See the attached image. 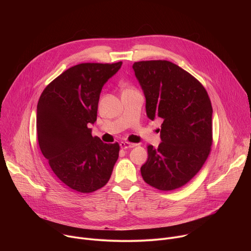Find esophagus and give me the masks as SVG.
I'll use <instances>...</instances> for the list:
<instances>
[{"label": "esophagus", "mask_w": 251, "mask_h": 251, "mask_svg": "<svg viewBox=\"0 0 251 251\" xmlns=\"http://www.w3.org/2000/svg\"><path fill=\"white\" fill-rule=\"evenodd\" d=\"M135 146H137V144H134V143H129V142H121L120 143V147L122 149H130V148H134Z\"/></svg>", "instance_id": "esophagus-1"}]
</instances>
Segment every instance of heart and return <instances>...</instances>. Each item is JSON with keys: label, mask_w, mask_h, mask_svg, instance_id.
Returning a JSON list of instances; mask_svg holds the SVG:
<instances>
[{"label": "heart", "mask_w": 251, "mask_h": 251, "mask_svg": "<svg viewBox=\"0 0 251 251\" xmlns=\"http://www.w3.org/2000/svg\"><path fill=\"white\" fill-rule=\"evenodd\" d=\"M126 90H133V89H131V88H128V89H126Z\"/></svg>", "instance_id": "b5f03b06"}]
</instances>
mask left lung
I'll list each match as a JSON object with an SVG mask.
<instances>
[{
  "label": "left lung",
  "instance_id": "1",
  "mask_svg": "<svg viewBox=\"0 0 251 251\" xmlns=\"http://www.w3.org/2000/svg\"><path fill=\"white\" fill-rule=\"evenodd\" d=\"M146 98L147 116L163 119L158 148L148 146L141 175L148 185L173 191L201 169L212 144V107L206 90L188 71L168 60L133 64Z\"/></svg>",
  "mask_w": 251,
  "mask_h": 251
}]
</instances>
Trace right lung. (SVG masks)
<instances>
[{
	"mask_svg": "<svg viewBox=\"0 0 251 251\" xmlns=\"http://www.w3.org/2000/svg\"><path fill=\"white\" fill-rule=\"evenodd\" d=\"M122 62L80 63L68 68L43 91L37 107L41 151L59 180L76 192L92 193L107 184L119 144L92 137L103 85Z\"/></svg>",
	"mask_w": 251,
	"mask_h": 251,
	"instance_id": "obj_1",
	"label": "right lung"
}]
</instances>
